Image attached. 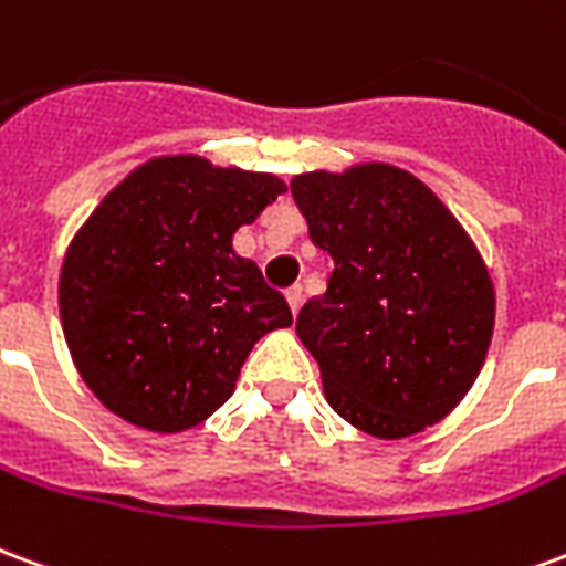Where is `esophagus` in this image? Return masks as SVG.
Masks as SVG:
<instances>
[{
  "label": "esophagus",
  "instance_id": "34e87169",
  "mask_svg": "<svg viewBox=\"0 0 566 566\" xmlns=\"http://www.w3.org/2000/svg\"><path fill=\"white\" fill-rule=\"evenodd\" d=\"M286 301H289V307H292V313H298L301 304H304V289H301V286H289L286 289Z\"/></svg>",
  "mask_w": 566,
  "mask_h": 566
}]
</instances>
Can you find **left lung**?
<instances>
[{"mask_svg":"<svg viewBox=\"0 0 566 566\" xmlns=\"http://www.w3.org/2000/svg\"><path fill=\"white\" fill-rule=\"evenodd\" d=\"M292 198L334 259L325 295L295 323L332 410L379 440L440 422L492 344L494 286L468 232L395 165L298 175Z\"/></svg>","mask_w":566,"mask_h":566,"instance_id":"8db88e82","label":"left lung"}]
</instances>
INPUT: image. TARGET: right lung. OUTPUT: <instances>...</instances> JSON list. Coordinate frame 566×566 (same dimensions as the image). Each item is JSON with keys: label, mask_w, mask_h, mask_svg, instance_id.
Wrapping results in <instances>:
<instances>
[{"label": "right lung", "mask_w": 566, "mask_h": 566, "mask_svg": "<svg viewBox=\"0 0 566 566\" xmlns=\"http://www.w3.org/2000/svg\"><path fill=\"white\" fill-rule=\"evenodd\" d=\"M274 175L159 156L102 198L60 274L74 368L111 413L175 434L234 391L259 337L292 311L232 234L274 205Z\"/></svg>", "instance_id": "obj_1"}]
</instances>
